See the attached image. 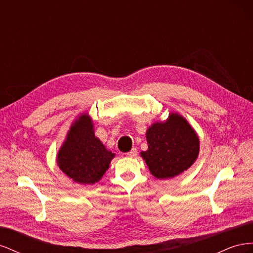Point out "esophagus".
I'll return each instance as SVG.
<instances>
[{
  "instance_id": "34e87169",
  "label": "esophagus",
  "mask_w": 253,
  "mask_h": 253,
  "mask_svg": "<svg viewBox=\"0 0 253 253\" xmlns=\"http://www.w3.org/2000/svg\"><path fill=\"white\" fill-rule=\"evenodd\" d=\"M137 155V149L136 148H133L131 151L126 153V156L128 157H135Z\"/></svg>"
}]
</instances>
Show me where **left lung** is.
I'll use <instances>...</instances> for the list:
<instances>
[{
  "label": "left lung",
  "mask_w": 253,
  "mask_h": 253,
  "mask_svg": "<svg viewBox=\"0 0 253 253\" xmlns=\"http://www.w3.org/2000/svg\"><path fill=\"white\" fill-rule=\"evenodd\" d=\"M148 151L141 152L151 173L159 179L172 178L192 166L200 151L194 129L178 114L156 122L147 131Z\"/></svg>",
  "instance_id": "left-lung-1"
}]
</instances>
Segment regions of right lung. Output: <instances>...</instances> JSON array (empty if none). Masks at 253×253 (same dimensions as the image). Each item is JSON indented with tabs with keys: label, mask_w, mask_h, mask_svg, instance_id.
Masks as SVG:
<instances>
[{
	"label": "right lung",
	"mask_w": 253,
	"mask_h": 253,
	"mask_svg": "<svg viewBox=\"0 0 253 253\" xmlns=\"http://www.w3.org/2000/svg\"><path fill=\"white\" fill-rule=\"evenodd\" d=\"M114 156L95 137L90 118L81 115L68 132L58 153L57 163L76 182L91 185L102 177Z\"/></svg>",
	"instance_id": "1"
}]
</instances>
